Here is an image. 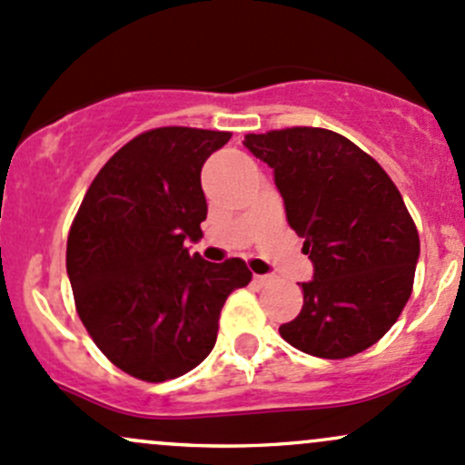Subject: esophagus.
Segmentation results:
<instances>
[{
  "label": "esophagus",
  "instance_id": "34e87169",
  "mask_svg": "<svg viewBox=\"0 0 465 465\" xmlns=\"http://www.w3.org/2000/svg\"><path fill=\"white\" fill-rule=\"evenodd\" d=\"M252 282L257 283V286H268V283L272 282V277H271V274H254Z\"/></svg>",
  "mask_w": 465,
  "mask_h": 465
}]
</instances>
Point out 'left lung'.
<instances>
[{
	"instance_id": "8db88e82",
	"label": "left lung",
	"mask_w": 465,
	"mask_h": 465,
	"mask_svg": "<svg viewBox=\"0 0 465 465\" xmlns=\"http://www.w3.org/2000/svg\"><path fill=\"white\" fill-rule=\"evenodd\" d=\"M243 146L272 168L314 268L302 283V312L279 334L322 359L371 348L412 292L419 234L401 193L371 154L326 128L246 134Z\"/></svg>"
}]
</instances>
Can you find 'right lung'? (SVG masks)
<instances>
[{
	"label": "right lung",
	"mask_w": 465,
	"mask_h": 465,
	"mask_svg": "<svg viewBox=\"0 0 465 465\" xmlns=\"http://www.w3.org/2000/svg\"><path fill=\"white\" fill-rule=\"evenodd\" d=\"M231 133H142L97 173L66 246L79 319L97 348L142 381L182 377L211 354L228 294L248 286L242 259L191 254L208 206L202 166Z\"/></svg>",
	"instance_id": "right-lung-1"
}]
</instances>
